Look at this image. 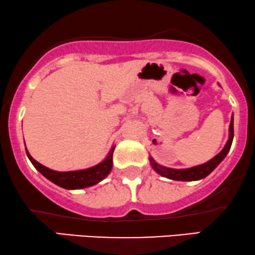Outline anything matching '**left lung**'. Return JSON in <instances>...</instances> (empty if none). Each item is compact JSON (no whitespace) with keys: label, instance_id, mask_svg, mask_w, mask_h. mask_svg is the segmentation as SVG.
Segmentation results:
<instances>
[{"label":"left lung","instance_id":"1","mask_svg":"<svg viewBox=\"0 0 255 255\" xmlns=\"http://www.w3.org/2000/svg\"><path fill=\"white\" fill-rule=\"evenodd\" d=\"M233 115H232L231 124H230V135H228V140L225 147L222 148L220 153L217 154L214 157H212L211 160L207 162L202 163V165L191 167V168H183V169H175V168H169V167L161 166L156 162L153 157L149 156V162L150 166L153 167V169L155 170L157 174H160L163 178L170 179V180H176V181H198L206 178L209 175L213 170L219 166V163L226 157L228 151L231 149L232 142H233L234 137V127H233Z\"/></svg>","mask_w":255,"mask_h":255}]
</instances>
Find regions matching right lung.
Instances as JSON below:
<instances>
[{
    "instance_id": "obj_1",
    "label": "right lung",
    "mask_w": 255,
    "mask_h": 255,
    "mask_svg": "<svg viewBox=\"0 0 255 255\" xmlns=\"http://www.w3.org/2000/svg\"><path fill=\"white\" fill-rule=\"evenodd\" d=\"M115 146H113L101 162L98 165L89 167L86 169L79 170H69V172H59V170H54L48 168V167L41 165L37 162L33 156L29 154L27 148H25V153H27L28 159L33 163V166L40 172L44 178L49 180L55 185L62 187L64 189H82L87 187H92L96 183L101 182L102 180L107 178V175L111 173L113 168V153H114Z\"/></svg>"
}]
</instances>
